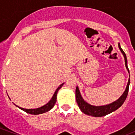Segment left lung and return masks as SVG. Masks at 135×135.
Masks as SVG:
<instances>
[{
    "label": "left lung",
    "instance_id": "left-lung-1",
    "mask_svg": "<svg viewBox=\"0 0 135 135\" xmlns=\"http://www.w3.org/2000/svg\"><path fill=\"white\" fill-rule=\"evenodd\" d=\"M118 46L120 50L121 51L122 53L123 54L125 60V65H126V68L129 72V70L128 68V65H127V59H126V55L124 51L122 49L121 46H120V43L118 44ZM129 84H130V78L128 80V84H127V86L126 88L124 93L122 94L121 97L117 101H114L112 103L109 105H106L103 106H93L87 103L84 100L82 99L81 97L80 93L78 89V87L77 86L76 89V102L78 103V107L80 109H81L84 114H87L89 115H91V116L94 117H102L104 115H108V114H110L114 111L116 110L117 109H118L120 107H121L122 105L123 104L124 101L126 100L127 95H128V89H129Z\"/></svg>",
    "mask_w": 135,
    "mask_h": 135
}]
</instances>
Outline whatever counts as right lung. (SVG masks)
<instances>
[{
	"instance_id": "right-lung-1",
	"label": "right lung",
	"mask_w": 135,
	"mask_h": 135,
	"mask_svg": "<svg viewBox=\"0 0 135 135\" xmlns=\"http://www.w3.org/2000/svg\"><path fill=\"white\" fill-rule=\"evenodd\" d=\"M64 83L63 84H61L58 88L57 89V90H55V92L54 95H53V97L51 98V99L50 100L49 102L48 103H46V105H43L42 107H40L39 108H36V109H24V108H21L18 107V106H17L16 105H15L17 107H18L19 108H20L21 109H22L23 111L26 112V113H28V114H33V115H38V114H43V113H45V112H48L49 111L50 109H51L52 108L54 107L55 104L56 103V101H57V92L59 91V89L61 88V86H63Z\"/></svg>"
}]
</instances>
